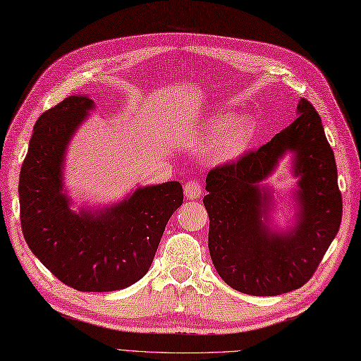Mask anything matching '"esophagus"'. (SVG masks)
Returning <instances> with one entry per match:
<instances>
[{
	"label": "esophagus",
	"instance_id": "34e87169",
	"mask_svg": "<svg viewBox=\"0 0 361 361\" xmlns=\"http://www.w3.org/2000/svg\"><path fill=\"white\" fill-rule=\"evenodd\" d=\"M183 192H185V197L190 200L199 199L202 196V187L197 180H188L183 187Z\"/></svg>",
	"mask_w": 361,
	"mask_h": 361
}]
</instances>
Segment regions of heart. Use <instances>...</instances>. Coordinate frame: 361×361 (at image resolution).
I'll list each match as a JSON object with an SVG mask.
<instances>
[{
    "mask_svg": "<svg viewBox=\"0 0 361 361\" xmlns=\"http://www.w3.org/2000/svg\"><path fill=\"white\" fill-rule=\"evenodd\" d=\"M254 136L256 124L251 118H214L202 130V135L196 136V140H213L209 154L217 161H225L242 154L251 145Z\"/></svg>",
    "mask_w": 361,
    "mask_h": 361,
    "instance_id": "heart-1",
    "label": "heart"
}]
</instances>
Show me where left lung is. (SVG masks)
Segmentation results:
<instances>
[{"label": "left lung", "instance_id": "obj_1", "mask_svg": "<svg viewBox=\"0 0 361 361\" xmlns=\"http://www.w3.org/2000/svg\"><path fill=\"white\" fill-rule=\"evenodd\" d=\"M298 118L259 150L207 174L204 205L208 248L219 276L235 291L280 295L303 286L338 233L343 214L334 152L312 104L300 99ZM286 152L299 178L298 219L288 232L267 226L270 192L259 185Z\"/></svg>", "mask_w": 361, "mask_h": 361}]
</instances>
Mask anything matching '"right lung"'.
<instances>
[{"label":"right lung","instance_id":"1","mask_svg":"<svg viewBox=\"0 0 361 361\" xmlns=\"http://www.w3.org/2000/svg\"><path fill=\"white\" fill-rule=\"evenodd\" d=\"M94 109L90 96H68L38 118L20 173V217L32 252L78 291L109 293L142 279L171 214L183 202L179 182L139 187L101 209H72L64 191L66 152Z\"/></svg>","mask_w":361,"mask_h":361}]
</instances>
